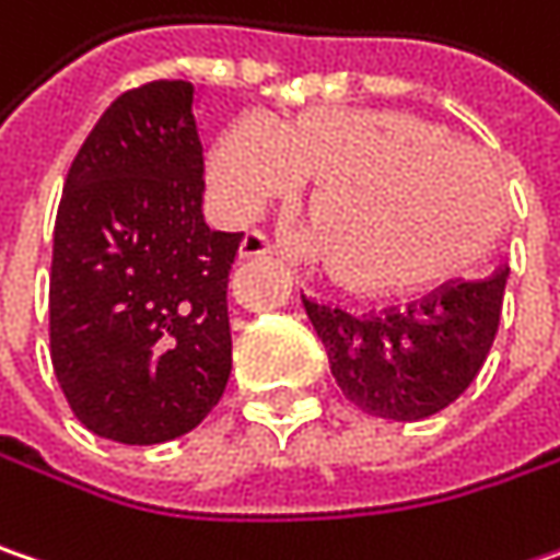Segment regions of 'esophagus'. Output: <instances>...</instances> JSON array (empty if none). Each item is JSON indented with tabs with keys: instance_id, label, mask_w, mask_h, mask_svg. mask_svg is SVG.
I'll return each mask as SVG.
<instances>
[{
	"instance_id": "34e87169",
	"label": "esophagus",
	"mask_w": 560,
	"mask_h": 560,
	"mask_svg": "<svg viewBox=\"0 0 560 560\" xmlns=\"http://www.w3.org/2000/svg\"><path fill=\"white\" fill-rule=\"evenodd\" d=\"M238 255L242 258H270V255H277V245L270 242L267 233H248V236L242 238V248H238Z\"/></svg>"
}]
</instances>
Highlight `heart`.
Instances as JSON below:
<instances>
[{
  "instance_id": "1",
  "label": "heart",
  "mask_w": 560,
  "mask_h": 560,
  "mask_svg": "<svg viewBox=\"0 0 560 560\" xmlns=\"http://www.w3.org/2000/svg\"><path fill=\"white\" fill-rule=\"evenodd\" d=\"M213 195L255 220L318 179L308 220L327 277L355 299H394L444 283L494 236L498 179L447 128L409 113L312 106L280 128L245 116L210 160Z\"/></svg>"
}]
</instances>
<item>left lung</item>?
Returning <instances> with one entry per match:
<instances>
[{
    "label": "left lung",
    "mask_w": 560,
    "mask_h": 560,
    "mask_svg": "<svg viewBox=\"0 0 560 560\" xmlns=\"http://www.w3.org/2000/svg\"><path fill=\"white\" fill-rule=\"evenodd\" d=\"M504 287L508 267L362 318L324 302H302L343 397L377 419L419 422L454 404L479 375L498 334Z\"/></svg>",
    "instance_id": "obj_1"
}]
</instances>
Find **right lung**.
Instances as JSON below:
<instances>
[{
  "instance_id": "1",
  "label": "right lung",
  "mask_w": 560,
  "mask_h": 560,
  "mask_svg": "<svg viewBox=\"0 0 560 560\" xmlns=\"http://www.w3.org/2000/svg\"><path fill=\"white\" fill-rule=\"evenodd\" d=\"M188 81L109 103L66 176L52 233L49 355L84 429L163 444L220 404L226 287L242 233L205 220V141Z\"/></svg>"
}]
</instances>
